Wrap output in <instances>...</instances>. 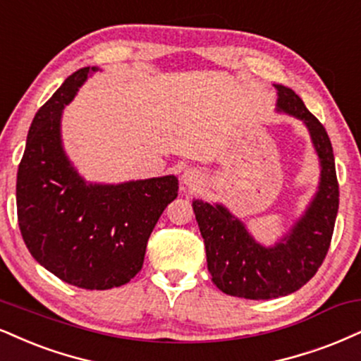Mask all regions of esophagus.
Wrapping results in <instances>:
<instances>
[{"label": "esophagus", "instance_id": "1", "mask_svg": "<svg viewBox=\"0 0 361 361\" xmlns=\"http://www.w3.org/2000/svg\"><path fill=\"white\" fill-rule=\"evenodd\" d=\"M181 180H183V183L186 186H195V185L202 183V175H200L197 169L188 168V169H185V173H183V176H181Z\"/></svg>", "mask_w": 361, "mask_h": 361}]
</instances>
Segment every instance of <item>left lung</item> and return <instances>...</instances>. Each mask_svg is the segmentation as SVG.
Returning <instances> with one entry per match:
<instances>
[{
    "label": "left lung",
    "instance_id": "1",
    "mask_svg": "<svg viewBox=\"0 0 361 361\" xmlns=\"http://www.w3.org/2000/svg\"><path fill=\"white\" fill-rule=\"evenodd\" d=\"M276 89L279 95L277 109L306 124L319 158L318 193L306 214L281 242L264 247L224 205H210L202 200L193 202L214 284L228 296L255 301L288 296L318 272L331 244L340 203L334 154L326 129L293 89L284 85H276Z\"/></svg>",
    "mask_w": 361,
    "mask_h": 361
}]
</instances>
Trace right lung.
I'll list each match as a JSON object with an SVG mask.
<instances>
[{
  "instance_id": "1",
  "label": "right lung",
  "mask_w": 361,
  "mask_h": 361,
  "mask_svg": "<svg viewBox=\"0 0 361 361\" xmlns=\"http://www.w3.org/2000/svg\"><path fill=\"white\" fill-rule=\"evenodd\" d=\"M97 67L73 72L38 109L16 176L21 237L47 271L82 289L119 288L141 271L147 238L178 197L176 176L85 183L65 156L62 109Z\"/></svg>"
}]
</instances>
